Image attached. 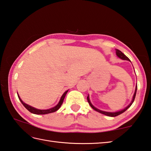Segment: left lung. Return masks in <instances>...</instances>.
<instances>
[{"label":"left lung","mask_w":151,"mask_h":151,"mask_svg":"<svg viewBox=\"0 0 151 151\" xmlns=\"http://www.w3.org/2000/svg\"><path fill=\"white\" fill-rule=\"evenodd\" d=\"M116 55H117L118 57L120 58V59H122V60H127V61H130V60H129V59L128 57H127L126 55H125L122 52L120 51L119 50H116ZM137 88V86L136 85V88H135V91L134 95V97H133L132 101V102H131L130 104H129V105L128 106V107H126L124 109H123V110H122V111H118V112H115V113H109V112L103 111L99 110V109H97V108H96L95 107H93V106L92 105V104H91V103L90 101L89 96H88V97H87V100H88V103H89L90 105L91 106V107L93 109H94V110H95V111H97V112H99V113H101V114H105V115H107V116H112V117H114V116H118V115H119V114H120L123 113L124 112H125V111L127 110V109H128L129 107H130V106L132 105V103H134V99H135V95H136Z\"/></svg>","instance_id":"1"}]
</instances>
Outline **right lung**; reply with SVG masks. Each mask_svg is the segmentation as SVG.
<instances>
[{
  "label": "right lung",
  "instance_id": "1",
  "mask_svg": "<svg viewBox=\"0 0 151 151\" xmlns=\"http://www.w3.org/2000/svg\"><path fill=\"white\" fill-rule=\"evenodd\" d=\"M67 91H68V90H67V91H65V93L63 94V96H62L61 97L60 102L58 103V104L57 105H56L55 107H53V108H51V109H46V110H40V109H35V108H34V107H31V106L29 105H27V104H26V103H23L22 100L21 99V98L19 97V95H17V96H18L19 99L20 100V101L22 102L23 105L24 106V107H25L27 109V110H28L29 112H31V113L36 114H49V113H54V112H55L56 111H58V109L60 108L61 105H62V103H63V102L64 98H65V96H66Z\"/></svg>",
  "mask_w": 151,
  "mask_h": 151
}]
</instances>
